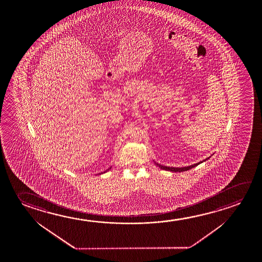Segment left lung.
Here are the masks:
<instances>
[{"instance_id": "obj_1", "label": "left lung", "mask_w": 262, "mask_h": 262, "mask_svg": "<svg viewBox=\"0 0 262 262\" xmlns=\"http://www.w3.org/2000/svg\"><path fill=\"white\" fill-rule=\"evenodd\" d=\"M210 158V157H207L206 160H204V161H201V162H199L198 163H194L193 165H190V166H185V167H168V166H164V165H161V164H158L157 163H155L157 166L161 168V169H163V170H165V171H170V172H185V171H187V170H190V169H192V168L195 167V166H198V164H200V163H203V162H205L206 160H208V159Z\"/></svg>"}]
</instances>
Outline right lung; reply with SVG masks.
<instances>
[{
    "label": "right lung",
    "mask_w": 262,
    "mask_h": 262,
    "mask_svg": "<svg viewBox=\"0 0 262 262\" xmlns=\"http://www.w3.org/2000/svg\"><path fill=\"white\" fill-rule=\"evenodd\" d=\"M111 168H112V167H111ZM111 168H110V169H111ZM110 169H107V171H108V170H110ZM107 171H105V172H107ZM101 173H103V172H101Z\"/></svg>",
    "instance_id": "add662e5"
}]
</instances>
